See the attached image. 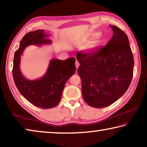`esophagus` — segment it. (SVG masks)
<instances>
[{
    "label": "esophagus",
    "mask_w": 147,
    "mask_h": 147,
    "mask_svg": "<svg viewBox=\"0 0 147 147\" xmlns=\"http://www.w3.org/2000/svg\"><path fill=\"white\" fill-rule=\"evenodd\" d=\"M75 65H76V69H77L78 68L79 65H80V63H79L78 61H76V62H75Z\"/></svg>",
    "instance_id": "esophagus-1"
}]
</instances>
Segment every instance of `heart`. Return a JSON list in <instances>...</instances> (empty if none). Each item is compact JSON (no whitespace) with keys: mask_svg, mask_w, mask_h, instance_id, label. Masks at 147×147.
Here are the masks:
<instances>
[{"mask_svg":"<svg viewBox=\"0 0 147 147\" xmlns=\"http://www.w3.org/2000/svg\"><path fill=\"white\" fill-rule=\"evenodd\" d=\"M95 35H97V33H95ZM100 44H101V39L99 38V37H96L94 38V40L91 42L89 44H88L87 45H86L84 48L86 52H91L97 49L99 47Z\"/></svg>","mask_w":147,"mask_h":147,"instance_id":"b5f03b06","label":"heart"}]
</instances>
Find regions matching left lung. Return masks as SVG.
Returning <instances> with one entry per match:
<instances>
[{
  "label": "left lung",
  "instance_id": "8db88e82",
  "mask_svg": "<svg viewBox=\"0 0 147 147\" xmlns=\"http://www.w3.org/2000/svg\"><path fill=\"white\" fill-rule=\"evenodd\" d=\"M110 27L114 33L105 46L76 55L83 98L95 108L110 105L122 97L133 78L134 60L128 37L118 27Z\"/></svg>",
  "mask_w": 147,
  "mask_h": 147
}]
</instances>
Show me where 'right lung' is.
I'll return each instance as SVG.
<instances>
[{
  "label": "right lung",
  "mask_w": 147,
  "mask_h": 147,
  "mask_svg": "<svg viewBox=\"0 0 147 147\" xmlns=\"http://www.w3.org/2000/svg\"><path fill=\"white\" fill-rule=\"evenodd\" d=\"M44 31L36 30L28 32L23 37L20 48L14 54L12 74L18 90L28 101L40 108L51 109L59 103L65 83L75 73V59L71 57L65 61L53 59L42 78L29 80L23 77L20 69L21 55L27 46L51 43L50 40L45 38L48 35Z\"/></svg>",
  "instance_id": "right-lung-1"
}]
</instances>
